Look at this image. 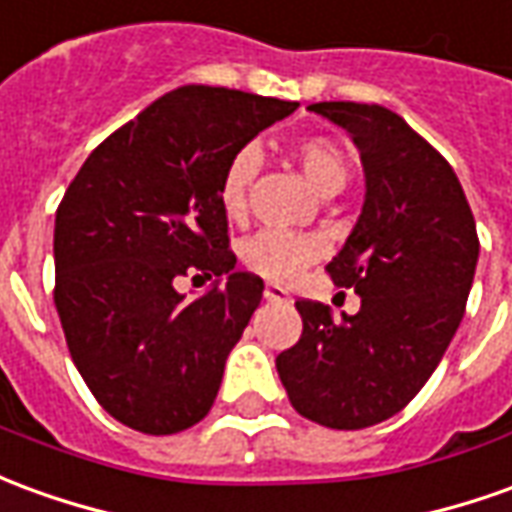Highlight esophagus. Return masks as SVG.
Instances as JSON below:
<instances>
[{
  "label": "esophagus",
  "mask_w": 512,
  "mask_h": 512,
  "mask_svg": "<svg viewBox=\"0 0 512 512\" xmlns=\"http://www.w3.org/2000/svg\"><path fill=\"white\" fill-rule=\"evenodd\" d=\"M263 296H266L268 302H288V291L282 285H266Z\"/></svg>",
  "instance_id": "1"
}]
</instances>
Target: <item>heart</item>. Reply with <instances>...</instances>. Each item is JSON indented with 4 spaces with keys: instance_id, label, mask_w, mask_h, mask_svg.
Here are the masks:
<instances>
[{
    "instance_id": "heart-1",
    "label": "heart",
    "mask_w": 512,
    "mask_h": 512,
    "mask_svg": "<svg viewBox=\"0 0 512 512\" xmlns=\"http://www.w3.org/2000/svg\"><path fill=\"white\" fill-rule=\"evenodd\" d=\"M293 157L302 166L310 185L321 196L341 194L349 185L352 177V160L346 155L335 138L327 135H307L293 144ZM257 174V155L252 149H241L238 155L227 163V169L221 174L219 182V202L221 210L238 219L244 216L249 188ZM324 255V241L316 235L291 230H260L252 235L241 249L244 266L271 282H288L293 280L305 266Z\"/></svg>"
}]
</instances>
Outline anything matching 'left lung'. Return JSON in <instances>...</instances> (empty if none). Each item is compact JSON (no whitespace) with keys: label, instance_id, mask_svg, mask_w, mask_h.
I'll return each instance as SVG.
<instances>
[{"label":"left lung","instance_id":"obj_1","mask_svg":"<svg viewBox=\"0 0 512 512\" xmlns=\"http://www.w3.org/2000/svg\"><path fill=\"white\" fill-rule=\"evenodd\" d=\"M352 135L366 202L327 274L355 288L360 310L335 321L299 299L302 338L277 357L293 410L330 430L396 416L455 338L480 257L477 224L452 166L382 105L316 102Z\"/></svg>","mask_w":512,"mask_h":512}]
</instances>
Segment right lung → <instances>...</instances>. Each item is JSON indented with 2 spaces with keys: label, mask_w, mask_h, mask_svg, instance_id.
<instances>
[{
  "label": "right lung",
  "mask_w": 512,
  "mask_h": 512,
  "mask_svg": "<svg viewBox=\"0 0 512 512\" xmlns=\"http://www.w3.org/2000/svg\"><path fill=\"white\" fill-rule=\"evenodd\" d=\"M296 102L213 85L155 99L96 146L55 219V307L71 360L110 416L174 435L210 413L224 363L263 299L235 271L219 182ZM228 274L185 303L177 276Z\"/></svg>",
  "instance_id": "right-lung-1"
}]
</instances>
